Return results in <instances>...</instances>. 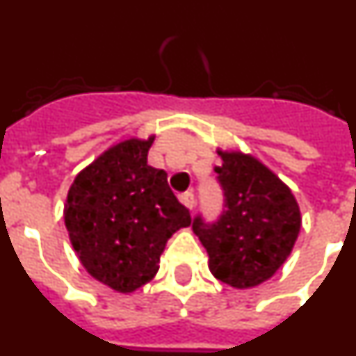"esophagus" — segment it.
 <instances>
[{
  "mask_svg": "<svg viewBox=\"0 0 356 356\" xmlns=\"http://www.w3.org/2000/svg\"><path fill=\"white\" fill-rule=\"evenodd\" d=\"M180 201H181V203H184L185 207H187V209H191V210H193L194 205H196V200H194V194L193 193L181 194Z\"/></svg>",
  "mask_w": 356,
  "mask_h": 356,
  "instance_id": "34e87169",
  "label": "esophagus"
}]
</instances>
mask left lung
I'll use <instances>...</instances> for the list:
<instances>
[{
    "label": "left lung",
    "mask_w": 356,
    "mask_h": 356,
    "mask_svg": "<svg viewBox=\"0 0 356 356\" xmlns=\"http://www.w3.org/2000/svg\"><path fill=\"white\" fill-rule=\"evenodd\" d=\"M219 155L222 165L213 171L222 191V212L212 222L197 213L193 229L217 280L235 289L254 287L291 254L301 228L300 207L291 188L257 159Z\"/></svg>",
    "instance_id": "obj_1"
}]
</instances>
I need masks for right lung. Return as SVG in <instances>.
Returning <instances> with one entry per match:
<instances>
[{"label":"right lung","mask_w":356,"mask_h":356,"mask_svg":"<svg viewBox=\"0 0 356 356\" xmlns=\"http://www.w3.org/2000/svg\"><path fill=\"white\" fill-rule=\"evenodd\" d=\"M147 140L110 147L74 178L65 203V226L80 262L119 292L147 284L176 229L191 212L176 200L168 172L147 165Z\"/></svg>","instance_id":"add662e5"}]
</instances>
